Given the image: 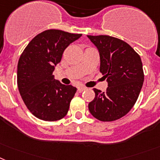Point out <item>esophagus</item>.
Returning <instances> with one entry per match:
<instances>
[{
    "label": "esophagus",
    "mask_w": 160,
    "mask_h": 160,
    "mask_svg": "<svg viewBox=\"0 0 160 160\" xmlns=\"http://www.w3.org/2000/svg\"><path fill=\"white\" fill-rule=\"evenodd\" d=\"M86 89V87H84V86H80V87H78V92H83L84 90H85Z\"/></svg>",
    "instance_id": "obj_1"
}]
</instances>
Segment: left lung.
<instances>
[{"mask_svg":"<svg viewBox=\"0 0 160 160\" xmlns=\"http://www.w3.org/2000/svg\"><path fill=\"white\" fill-rule=\"evenodd\" d=\"M100 55V72L108 83L106 92L93 88L94 99L88 104L93 117L115 121L132 109L144 81L141 58L125 41L110 36H88Z\"/></svg>","mask_w":160,"mask_h":160,"instance_id":"obj_1","label":"left lung"}]
</instances>
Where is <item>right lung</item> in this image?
Wrapping results in <instances>:
<instances>
[{
	"label": "right lung",
	"mask_w": 160,
	"mask_h": 160,
	"mask_svg": "<svg viewBox=\"0 0 160 160\" xmlns=\"http://www.w3.org/2000/svg\"><path fill=\"white\" fill-rule=\"evenodd\" d=\"M81 36L57 29L44 31L32 39L20 56L18 91L28 109L38 119L56 121L68 114L76 88L55 80L53 72L66 48Z\"/></svg>",
	"instance_id": "obj_1"
}]
</instances>
